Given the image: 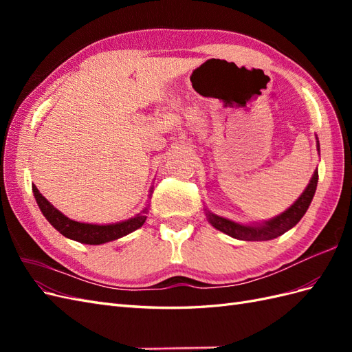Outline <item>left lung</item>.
<instances>
[{
    "mask_svg": "<svg viewBox=\"0 0 352 352\" xmlns=\"http://www.w3.org/2000/svg\"><path fill=\"white\" fill-rule=\"evenodd\" d=\"M317 140V151L320 154V144ZM318 182V172L314 170V175L311 176L310 182H308L304 192L300 195L294 204L280 212L279 216L272 217L269 220H264L261 223H252V225H242V223L229 220L226 217H221L211 212L208 208L206 210V217L211 223L212 228L226 233V235L239 239V241H270L283 235L285 232L292 229L298 221L302 219L305 211L310 207L313 197L316 194V188Z\"/></svg>",
    "mask_w": 352,
    "mask_h": 352,
    "instance_id": "1",
    "label": "left lung"
}]
</instances>
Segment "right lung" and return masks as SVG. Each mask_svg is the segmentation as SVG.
<instances>
[{
    "label": "right lung",
    "mask_w": 352,
    "mask_h": 352,
    "mask_svg": "<svg viewBox=\"0 0 352 352\" xmlns=\"http://www.w3.org/2000/svg\"><path fill=\"white\" fill-rule=\"evenodd\" d=\"M32 190H34V195L38 202L39 210L42 211V214L45 216V219L51 223L52 228L57 229L63 236L80 243H88V245H101V243L116 241L129 235V233L135 232L136 229H140L144 225L146 220L148 208H150V204H146V207L138 212L136 216L123 221L110 223V225H94V223H80V221L69 219L67 216L63 214L60 210H57L54 206H52L51 202L39 192L35 185H32ZM153 192H154V188L151 186L150 195H148L150 199Z\"/></svg>",
    "instance_id": "1"
}]
</instances>
